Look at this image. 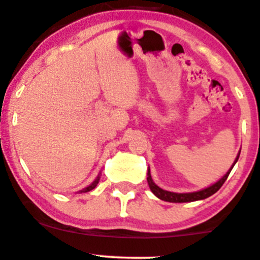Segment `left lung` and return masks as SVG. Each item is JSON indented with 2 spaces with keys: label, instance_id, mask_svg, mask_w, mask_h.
<instances>
[{
  "label": "left lung",
  "instance_id": "obj_1",
  "mask_svg": "<svg viewBox=\"0 0 260 260\" xmlns=\"http://www.w3.org/2000/svg\"><path fill=\"white\" fill-rule=\"evenodd\" d=\"M239 154H241V152H238V155H237V158L235 159V161H233L232 167L230 168V170H228V172L224 174V175L222 176V178L219 179L218 181H216L215 184H212L209 187H205V189H202V190L195 191V192L179 193V192H172V191H167V190L160 189V187H159L158 185H156L155 182L153 181L152 175H150V169H148V178H147L148 185H149L150 190H152V192L154 193V195H155L158 199L162 200V201H168V202H192V201H199V200L207 199V198H210L211 195H213L215 192H217L219 189H221V186L223 185V182L227 180V178H228V175H230L232 168L235 167L237 160H238Z\"/></svg>",
  "mask_w": 260,
  "mask_h": 260
}]
</instances>
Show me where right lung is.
I'll return each mask as SVG.
<instances>
[{
	"mask_svg": "<svg viewBox=\"0 0 260 260\" xmlns=\"http://www.w3.org/2000/svg\"><path fill=\"white\" fill-rule=\"evenodd\" d=\"M101 174V173H100ZM100 174L98 175V178L95 179V180H93V182H91L90 185H88L87 187H85V189H82V190H80L79 192H88V191H91V190H93L95 189L96 186H98V184H99V181H100Z\"/></svg>",
	"mask_w": 260,
	"mask_h": 260,
	"instance_id": "add662e5",
	"label": "right lung"
}]
</instances>
